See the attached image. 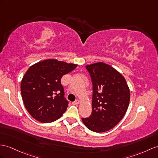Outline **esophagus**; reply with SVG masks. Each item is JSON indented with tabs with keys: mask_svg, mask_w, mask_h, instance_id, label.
Listing matches in <instances>:
<instances>
[{
	"mask_svg": "<svg viewBox=\"0 0 158 158\" xmlns=\"http://www.w3.org/2000/svg\"><path fill=\"white\" fill-rule=\"evenodd\" d=\"M79 103H80V101H79V100H78V99L76 100V101H75L74 102H72V104H73V105H79Z\"/></svg>",
	"mask_w": 158,
	"mask_h": 158,
	"instance_id": "esophagus-1",
	"label": "esophagus"
}]
</instances>
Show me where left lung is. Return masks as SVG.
<instances>
[{
	"label": "left lung",
	"instance_id": "8db88e82",
	"mask_svg": "<svg viewBox=\"0 0 158 158\" xmlns=\"http://www.w3.org/2000/svg\"><path fill=\"white\" fill-rule=\"evenodd\" d=\"M86 68L92 82V111L89 117L82 118V121L92 131L105 132L125 116L129 105V88L124 76L109 64L97 62Z\"/></svg>",
	"mask_w": 158,
	"mask_h": 158
}]
</instances>
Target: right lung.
I'll use <instances>...</instances> for the list:
<instances>
[{"mask_svg":"<svg viewBox=\"0 0 158 158\" xmlns=\"http://www.w3.org/2000/svg\"><path fill=\"white\" fill-rule=\"evenodd\" d=\"M78 65L48 59L32 65L21 83V92L26 109L33 118L44 123L60 118L68 106L64 97L61 78Z\"/></svg>","mask_w":158,"mask_h":158,"instance_id":"add662e5","label":"right lung"}]
</instances>
